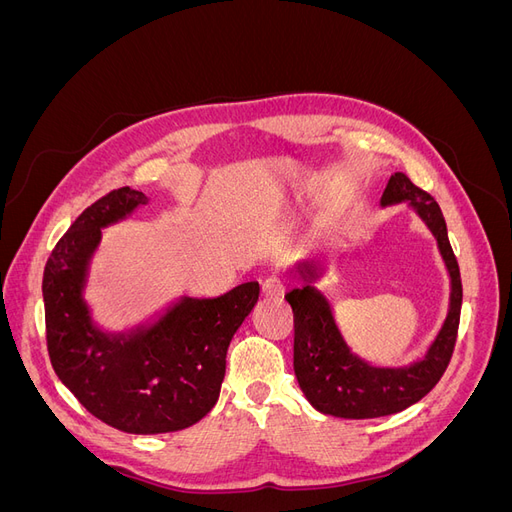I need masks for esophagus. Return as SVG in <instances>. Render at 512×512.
<instances>
[{
	"mask_svg": "<svg viewBox=\"0 0 512 512\" xmlns=\"http://www.w3.org/2000/svg\"><path fill=\"white\" fill-rule=\"evenodd\" d=\"M286 292V284L282 282V277L277 275H269L265 282H262V294H265L267 299H280L284 297Z\"/></svg>",
	"mask_w": 512,
	"mask_h": 512,
	"instance_id": "1",
	"label": "esophagus"
}]
</instances>
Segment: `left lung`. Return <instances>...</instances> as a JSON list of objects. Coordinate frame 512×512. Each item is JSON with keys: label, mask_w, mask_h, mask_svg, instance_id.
<instances>
[{"label": "left lung", "mask_w": 512, "mask_h": 512, "mask_svg": "<svg viewBox=\"0 0 512 512\" xmlns=\"http://www.w3.org/2000/svg\"><path fill=\"white\" fill-rule=\"evenodd\" d=\"M408 203L438 241V250L451 277L448 314L423 359L404 367H376L354 354L339 331L329 299L314 286L320 269L301 262L297 273L303 286L286 294L294 312V374L301 391L318 412L339 418H378L421 401L451 363L461 314V275L448 241L444 215L427 192L395 173L386 183L380 207Z\"/></svg>", "instance_id": "obj_1"}]
</instances>
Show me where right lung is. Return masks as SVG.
<instances>
[{
  "label": "right lung",
  "mask_w": 512,
  "mask_h": 512,
  "mask_svg": "<svg viewBox=\"0 0 512 512\" xmlns=\"http://www.w3.org/2000/svg\"><path fill=\"white\" fill-rule=\"evenodd\" d=\"M147 203L132 188L96 200L59 239L42 277L46 348L55 374L102 423L143 436L185 429L211 412L230 339L260 294L258 282H245L215 299L181 297L130 331L96 327L83 292L102 228Z\"/></svg>",
  "instance_id": "1"
}]
</instances>
